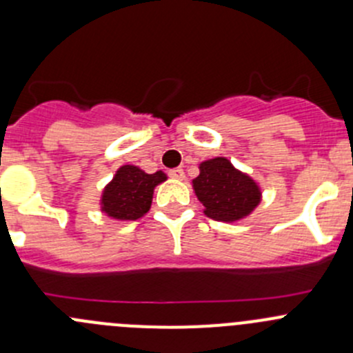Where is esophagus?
Masks as SVG:
<instances>
[{
    "label": "esophagus",
    "mask_w": 353,
    "mask_h": 353,
    "mask_svg": "<svg viewBox=\"0 0 353 353\" xmlns=\"http://www.w3.org/2000/svg\"><path fill=\"white\" fill-rule=\"evenodd\" d=\"M169 176L172 177V179H179V181H183V179H184V170L181 169V167H177V169L169 170Z\"/></svg>",
    "instance_id": "1"
}]
</instances>
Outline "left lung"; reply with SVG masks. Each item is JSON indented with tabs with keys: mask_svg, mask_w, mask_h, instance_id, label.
<instances>
[{
	"mask_svg": "<svg viewBox=\"0 0 353 353\" xmlns=\"http://www.w3.org/2000/svg\"><path fill=\"white\" fill-rule=\"evenodd\" d=\"M191 186L203 205V213L223 223L244 220L263 199L259 184L225 157L199 163V174L191 181Z\"/></svg>",
	"mask_w": 353,
	"mask_h": 353,
	"instance_id": "1",
	"label": "left lung"
}]
</instances>
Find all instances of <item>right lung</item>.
Returning a JSON list of instances; mask_svg holds the SVG:
<instances>
[{
    "mask_svg": "<svg viewBox=\"0 0 353 353\" xmlns=\"http://www.w3.org/2000/svg\"><path fill=\"white\" fill-rule=\"evenodd\" d=\"M165 179L162 170L147 174L137 165H121L102 190L101 212L121 222L141 219L150 210L155 188Z\"/></svg>",
    "mask_w": 353,
    "mask_h": 353,
    "instance_id": "right-lung-1",
    "label": "right lung"
}]
</instances>
